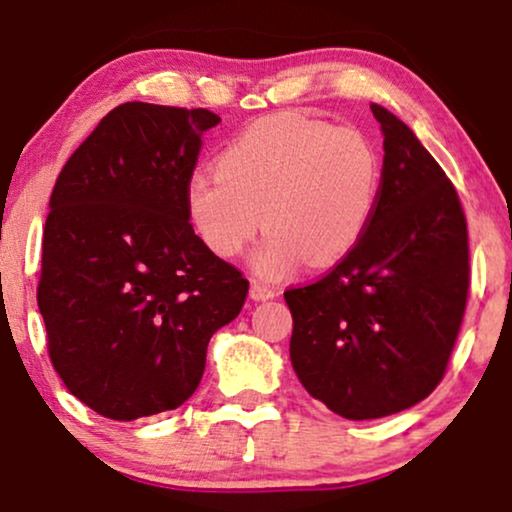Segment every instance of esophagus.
<instances>
[{"label":"esophagus","mask_w":512,"mask_h":512,"mask_svg":"<svg viewBox=\"0 0 512 512\" xmlns=\"http://www.w3.org/2000/svg\"><path fill=\"white\" fill-rule=\"evenodd\" d=\"M250 296L255 298V301H269V298L276 296V291L272 289V286H267L264 281H252L250 284Z\"/></svg>","instance_id":"1"}]
</instances>
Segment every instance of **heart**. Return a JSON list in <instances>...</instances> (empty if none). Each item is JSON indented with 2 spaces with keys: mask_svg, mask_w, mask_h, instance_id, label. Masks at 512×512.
Instances as JSON below:
<instances>
[{
  "mask_svg": "<svg viewBox=\"0 0 512 512\" xmlns=\"http://www.w3.org/2000/svg\"><path fill=\"white\" fill-rule=\"evenodd\" d=\"M383 163L354 127L291 113L267 115L233 137L216 173L185 187L192 228L221 260L243 255L264 228L252 269L281 279L303 262L330 267L366 236L380 199Z\"/></svg>",
  "mask_w": 512,
  "mask_h": 512,
  "instance_id": "1",
  "label": "heart"
}]
</instances>
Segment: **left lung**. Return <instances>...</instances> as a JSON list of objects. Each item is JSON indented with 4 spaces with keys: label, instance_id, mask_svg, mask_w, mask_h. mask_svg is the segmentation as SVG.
Here are the masks:
<instances>
[{
    "label": "left lung",
    "instance_id": "8db88e82",
    "mask_svg": "<svg viewBox=\"0 0 512 512\" xmlns=\"http://www.w3.org/2000/svg\"><path fill=\"white\" fill-rule=\"evenodd\" d=\"M370 110L385 158L366 236L313 284L284 291L298 380L351 421L397 414L436 390L469 293L455 185L402 120L375 103Z\"/></svg>",
    "mask_w": 512,
    "mask_h": 512
}]
</instances>
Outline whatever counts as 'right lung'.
Returning <instances> with one entry per match:
<instances>
[{
    "instance_id": "right-lung-1",
    "label": "right lung",
    "mask_w": 512,
    "mask_h": 512,
    "mask_svg": "<svg viewBox=\"0 0 512 512\" xmlns=\"http://www.w3.org/2000/svg\"><path fill=\"white\" fill-rule=\"evenodd\" d=\"M207 108L122 103L64 163L43 231L38 308L67 390L113 421L178 409L250 281L195 236L185 187Z\"/></svg>"
}]
</instances>
